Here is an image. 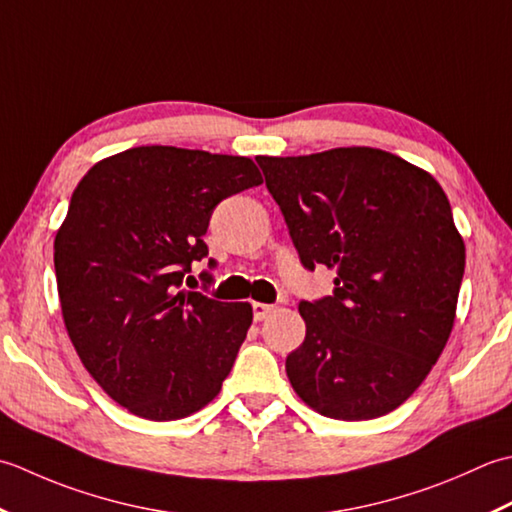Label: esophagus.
<instances>
[{
    "instance_id": "34e87169",
    "label": "esophagus",
    "mask_w": 512,
    "mask_h": 512,
    "mask_svg": "<svg viewBox=\"0 0 512 512\" xmlns=\"http://www.w3.org/2000/svg\"><path fill=\"white\" fill-rule=\"evenodd\" d=\"M252 309H254V320H265L271 311H274V305H265V302H254L252 305Z\"/></svg>"
}]
</instances>
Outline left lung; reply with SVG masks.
Wrapping results in <instances>:
<instances>
[{
    "label": "left lung",
    "mask_w": 512,
    "mask_h": 512,
    "mask_svg": "<svg viewBox=\"0 0 512 512\" xmlns=\"http://www.w3.org/2000/svg\"><path fill=\"white\" fill-rule=\"evenodd\" d=\"M256 161L302 267L336 269L331 296L298 305L291 387L333 420L391 413L451 336L466 260L451 203L429 172L375 148Z\"/></svg>",
    "instance_id": "left-lung-1"
}]
</instances>
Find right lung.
Returning <instances> with one entry per match:
<instances>
[{"label":"right lung","mask_w":512,"mask_h":512,"mask_svg":"<svg viewBox=\"0 0 512 512\" xmlns=\"http://www.w3.org/2000/svg\"><path fill=\"white\" fill-rule=\"evenodd\" d=\"M260 183L247 156L141 145L92 165L72 192L55 238L61 314L83 367L123 409L181 420L221 391L252 305L183 280L207 256L214 207Z\"/></svg>","instance_id":"add662e5"}]
</instances>
